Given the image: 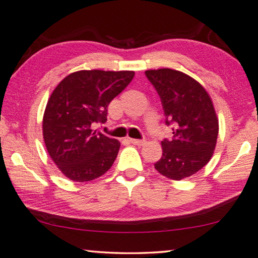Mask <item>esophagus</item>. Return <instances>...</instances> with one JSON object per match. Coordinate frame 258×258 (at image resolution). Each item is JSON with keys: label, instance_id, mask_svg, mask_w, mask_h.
Instances as JSON below:
<instances>
[{"label": "esophagus", "instance_id": "1", "mask_svg": "<svg viewBox=\"0 0 258 258\" xmlns=\"http://www.w3.org/2000/svg\"><path fill=\"white\" fill-rule=\"evenodd\" d=\"M130 141L134 145H138V146H143V145L146 144V140H139V139H130Z\"/></svg>", "mask_w": 258, "mask_h": 258}]
</instances>
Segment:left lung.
I'll return each instance as SVG.
<instances>
[{
    "mask_svg": "<svg viewBox=\"0 0 258 258\" xmlns=\"http://www.w3.org/2000/svg\"><path fill=\"white\" fill-rule=\"evenodd\" d=\"M145 75L161 98L172 139L161 141L162 157L154 167L170 180H182L208 164L215 151L219 119L206 89L173 69L147 70Z\"/></svg>",
    "mask_w": 258,
    "mask_h": 258,
    "instance_id": "obj_1",
    "label": "left lung"
}]
</instances>
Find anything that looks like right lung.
I'll return each instance as SVG.
<instances>
[{"label": "right lung", "instance_id": "obj_1", "mask_svg": "<svg viewBox=\"0 0 258 258\" xmlns=\"http://www.w3.org/2000/svg\"><path fill=\"white\" fill-rule=\"evenodd\" d=\"M133 77L134 71L81 70L52 91L43 115V139L50 158L70 180H94L113 165L120 143L93 125L106 121L108 104Z\"/></svg>", "mask_w": 258, "mask_h": 258}]
</instances>
